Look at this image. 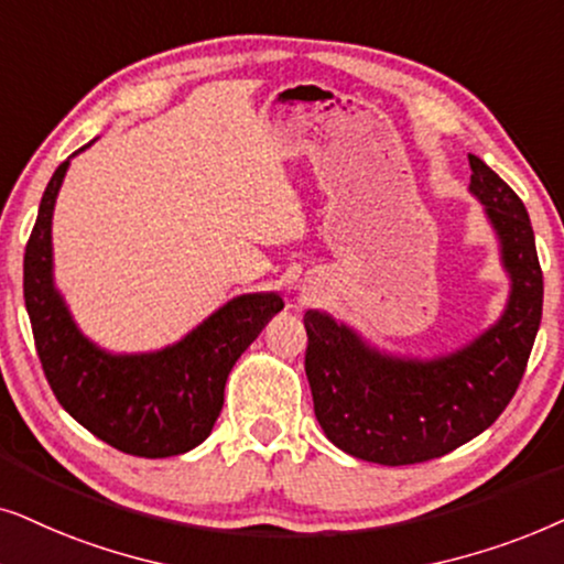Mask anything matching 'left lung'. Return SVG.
Here are the masks:
<instances>
[{"instance_id":"obj_1","label":"left lung","mask_w":564,"mask_h":564,"mask_svg":"<svg viewBox=\"0 0 564 564\" xmlns=\"http://www.w3.org/2000/svg\"><path fill=\"white\" fill-rule=\"evenodd\" d=\"M469 167V193L485 206L510 278L492 327L448 356L423 360L381 352L319 310L304 314L314 415L356 459L402 467L454 452L500 417L527 371L544 302L534 229L508 183L475 154Z\"/></svg>"}]
</instances>
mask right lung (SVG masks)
Listing matches in <instances>:
<instances>
[{"mask_svg":"<svg viewBox=\"0 0 564 564\" xmlns=\"http://www.w3.org/2000/svg\"><path fill=\"white\" fill-rule=\"evenodd\" d=\"M72 156L58 164L43 193L22 265L25 310L43 373L58 404L118 452L144 459L185 454L208 438L231 366L283 310V299L275 291L235 296L183 340L154 352L129 356L97 348L82 335L54 286L51 219Z\"/></svg>","mask_w":564,"mask_h":564,"instance_id":"right-lung-1","label":"right lung"}]
</instances>
